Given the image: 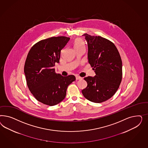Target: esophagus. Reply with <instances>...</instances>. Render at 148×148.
Segmentation results:
<instances>
[{
  "instance_id": "34e87169",
  "label": "esophagus",
  "mask_w": 148,
  "mask_h": 148,
  "mask_svg": "<svg viewBox=\"0 0 148 148\" xmlns=\"http://www.w3.org/2000/svg\"><path fill=\"white\" fill-rule=\"evenodd\" d=\"M81 79H82V77H81L80 76H76V80H81Z\"/></svg>"
}]
</instances>
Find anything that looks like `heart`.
Returning <instances> with one entry per match:
<instances>
[{
  "label": "heart",
  "instance_id": "b5f03b06",
  "mask_svg": "<svg viewBox=\"0 0 148 148\" xmlns=\"http://www.w3.org/2000/svg\"><path fill=\"white\" fill-rule=\"evenodd\" d=\"M84 46V43L81 38H77L74 41V47L75 48Z\"/></svg>",
  "mask_w": 148,
  "mask_h": 148
}]
</instances>
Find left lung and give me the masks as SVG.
<instances>
[{
	"mask_svg": "<svg viewBox=\"0 0 148 148\" xmlns=\"http://www.w3.org/2000/svg\"><path fill=\"white\" fill-rule=\"evenodd\" d=\"M88 45V60L95 75L84 79L87 86L82 93L87 100L100 103L111 98L121 83L122 61L116 47L100 36L85 34Z\"/></svg>",
	"mask_w": 148,
	"mask_h": 148,
	"instance_id": "left-lung-1",
	"label": "left lung"
}]
</instances>
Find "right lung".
Listing matches in <instances>:
<instances>
[{
    "label": "right lung",
    "instance_id": "add662e5",
    "mask_svg": "<svg viewBox=\"0 0 148 148\" xmlns=\"http://www.w3.org/2000/svg\"><path fill=\"white\" fill-rule=\"evenodd\" d=\"M69 37H53L40 40L27 54L24 66L27 85L35 98L40 103L54 106L61 102L68 86L75 80L73 75L63 76L55 72V63L59 62L61 50Z\"/></svg>",
    "mask_w": 148,
    "mask_h": 148
}]
</instances>
